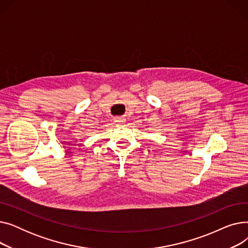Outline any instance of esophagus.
<instances>
[{"label": "esophagus", "instance_id": "obj_1", "mask_svg": "<svg viewBox=\"0 0 248 248\" xmlns=\"http://www.w3.org/2000/svg\"><path fill=\"white\" fill-rule=\"evenodd\" d=\"M125 122V119L124 116H117V117H114V123L115 124H122Z\"/></svg>", "mask_w": 248, "mask_h": 248}]
</instances>
